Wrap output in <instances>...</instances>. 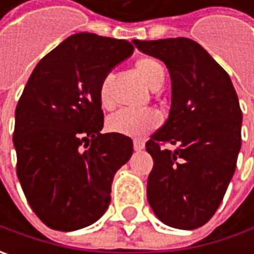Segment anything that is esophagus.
Returning a JSON list of instances; mask_svg holds the SVG:
<instances>
[{"instance_id":"obj_1","label":"esophagus","mask_w":254,"mask_h":254,"mask_svg":"<svg viewBox=\"0 0 254 254\" xmlns=\"http://www.w3.org/2000/svg\"><path fill=\"white\" fill-rule=\"evenodd\" d=\"M144 148V142L141 140H134V150L135 151H141Z\"/></svg>"}]
</instances>
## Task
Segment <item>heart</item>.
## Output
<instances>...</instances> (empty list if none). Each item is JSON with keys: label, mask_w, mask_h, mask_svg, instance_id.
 <instances>
[{"label": "heart", "mask_w": 254, "mask_h": 254, "mask_svg": "<svg viewBox=\"0 0 254 254\" xmlns=\"http://www.w3.org/2000/svg\"><path fill=\"white\" fill-rule=\"evenodd\" d=\"M135 69L142 77V80L148 87L154 90L160 89L164 83L165 72L162 64L154 58H141L135 62ZM113 74L109 73L103 77L99 97L104 107H110L113 104L112 93H110V83H112ZM160 124V116L154 110H128L124 109L120 112L114 113L107 120V127L113 132H119L127 137L141 138L157 128Z\"/></svg>", "instance_id": "heart-1"}]
</instances>
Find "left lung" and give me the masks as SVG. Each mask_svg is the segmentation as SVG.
<instances>
[{
  "label": "left lung",
  "mask_w": 254,
  "mask_h": 254,
  "mask_svg": "<svg viewBox=\"0 0 254 254\" xmlns=\"http://www.w3.org/2000/svg\"><path fill=\"white\" fill-rule=\"evenodd\" d=\"M132 44L162 61L171 76L170 116L145 144L154 161L148 203L162 223L196 229L215 215L236 170L242 145L238 94L229 74L195 41L134 39ZM161 142L177 148L161 150Z\"/></svg>",
  "instance_id": "8db88e82"
}]
</instances>
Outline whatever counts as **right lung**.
<instances>
[{
  "label": "right lung",
  "instance_id": "1",
  "mask_svg": "<svg viewBox=\"0 0 254 254\" xmlns=\"http://www.w3.org/2000/svg\"><path fill=\"white\" fill-rule=\"evenodd\" d=\"M134 51L128 41L79 32L36 64L15 110L16 175L36 216L51 229L94 223L110 205L113 178L132 140L102 134L103 77Z\"/></svg>",
  "mask_w": 254,
  "mask_h": 254
}]
</instances>
